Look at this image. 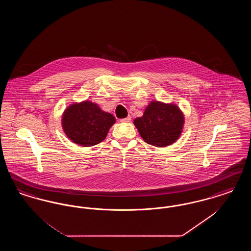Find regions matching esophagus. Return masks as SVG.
<instances>
[{
  "mask_svg": "<svg viewBox=\"0 0 251 251\" xmlns=\"http://www.w3.org/2000/svg\"><path fill=\"white\" fill-rule=\"evenodd\" d=\"M121 122H130L131 121V117L129 116V117H127V118H125V119H122V120H120Z\"/></svg>",
  "mask_w": 251,
  "mask_h": 251,
  "instance_id": "1",
  "label": "esophagus"
}]
</instances>
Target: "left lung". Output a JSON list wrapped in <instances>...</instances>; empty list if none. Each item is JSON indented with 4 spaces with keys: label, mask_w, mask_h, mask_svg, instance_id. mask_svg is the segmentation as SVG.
Returning a JSON list of instances; mask_svg holds the SVG:
<instances>
[{
    "label": "left lung",
    "mask_w": 251,
    "mask_h": 251,
    "mask_svg": "<svg viewBox=\"0 0 251 251\" xmlns=\"http://www.w3.org/2000/svg\"><path fill=\"white\" fill-rule=\"evenodd\" d=\"M133 123L146 143L167 147L179 138L184 117L177 105L153 100Z\"/></svg>",
    "instance_id": "obj_1"
}]
</instances>
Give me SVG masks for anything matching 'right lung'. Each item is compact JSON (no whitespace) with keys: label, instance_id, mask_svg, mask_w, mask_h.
<instances>
[{"label":"right lung","instance_id":"1","mask_svg":"<svg viewBox=\"0 0 251 251\" xmlns=\"http://www.w3.org/2000/svg\"><path fill=\"white\" fill-rule=\"evenodd\" d=\"M115 122L113 115L103 112L88 100L73 103L65 110L62 118V126L67 136L82 147L100 143Z\"/></svg>","mask_w":251,"mask_h":251}]
</instances>
